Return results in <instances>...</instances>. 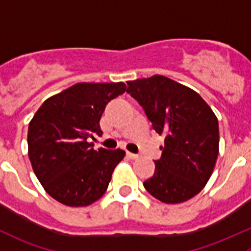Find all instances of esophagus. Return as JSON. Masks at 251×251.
Here are the masks:
<instances>
[{
  "label": "esophagus",
  "mask_w": 251,
  "mask_h": 251,
  "mask_svg": "<svg viewBox=\"0 0 251 251\" xmlns=\"http://www.w3.org/2000/svg\"><path fill=\"white\" fill-rule=\"evenodd\" d=\"M127 156L130 159H132V160H135V159H138V154H133V153H130V151H127Z\"/></svg>",
  "instance_id": "obj_1"
}]
</instances>
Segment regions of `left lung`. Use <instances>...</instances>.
<instances>
[{
	"label": "left lung",
	"mask_w": 251,
	"mask_h": 251,
	"mask_svg": "<svg viewBox=\"0 0 251 251\" xmlns=\"http://www.w3.org/2000/svg\"><path fill=\"white\" fill-rule=\"evenodd\" d=\"M127 90L165 142L153 177L143 182L154 198L177 204L209 181L219 155V121L203 98L163 75L127 81Z\"/></svg>",
	"instance_id": "1"
}]
</instances>
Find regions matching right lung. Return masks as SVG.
<instances>
[{
    "mask_svg": "<svg viewBox=\"0 0 251 251\" xmlns=\"http://www.w3.org/2000/svg\"><path fill=\"white\" fill-rule=\"evenodd\" d=\"M124 82H81L42 103L27 130L32 170L45 191L67 206H87L105 193L123 149H93L102 136L105 105L123 95Z\"/></svg>",
    "mask_w": 251,
    "mask_h": 251,
    "instance_id": "right-lung-1",
    "label": "right lung"
}]
</instances>
